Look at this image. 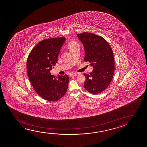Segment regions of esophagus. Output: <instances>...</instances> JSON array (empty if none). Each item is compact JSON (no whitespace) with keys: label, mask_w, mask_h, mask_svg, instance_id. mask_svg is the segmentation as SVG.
Masks as SVG:
<instances>
[{"label":"esophagus","mask_w":147,"mask_h":147,"mask_svg":"<svg viewBox=\"0 0 147 147\" xmlns=\"http://www.w3.org/2000/svg\"><path fill=\"white\" fill-rule=\"evenodd\" d=\"M77 74L76 73H71L70 75V77H73L75 76H76Z\"/></svg>","instance_id":"obj_1"}]
</instances>
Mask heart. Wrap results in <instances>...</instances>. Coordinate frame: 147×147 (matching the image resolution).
<instances>
[{
    "label": "heart",
    "mask_w": 147,
    "mask_h": 147,
    "mask_svg": "<svg viewBox=\"0 0 147 147\" xmlns=\"http://www.w3.org/2000/svg\"><path fill=\"white\" fill-rule=\"evenodd\" d=\"M68 46L69 50L70 52L76 49L79 48V45L75 41H72L69 42Z\"/></svg>",
    "instance_id": "b5f03b06"
}]
</instances>
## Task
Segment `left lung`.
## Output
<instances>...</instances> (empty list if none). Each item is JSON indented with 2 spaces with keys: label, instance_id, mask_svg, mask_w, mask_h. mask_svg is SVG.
Here are the masks:
<instances>
[{
  "label": "left lung",
  "instance_id": "8db88e82",
  "mask_svg": "<svg viewBox=\"0 0 147 147\" xmlns=\"http://www.w3.org/2000/svg\"><path fill=\"white\" fill-rule=\"evenodd\" d=\"M85 50L84 61L90 63L93 70L86 78L84 87L89 92L97 94L108 87L115 71V60L112 49L102 36L89 32L77 34Z\"/></svg>",
  "mask_w": 147,
  "mask_h": 147
}]
</instances>
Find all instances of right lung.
Wrapping results in <instances>:
<instances>
[{
    "mask_svg": "<svg viewBox=\"0 0 147 147\" xmlns=\"http://www.w3.org/2000/svg\"><path fill=\"white\" fill-rule=\"evenodd\" d=\"M65 40V37L42 40L32 49L27 59L26 69L30 83L38 94L47 100H58L67 90L68 76L55 77L50 71L56 64Z\"/></svg>",
    "mask_w": 147,
    "mask_h": 147,
    "instance_id": "right-lung-1",
    "label": "right lung"
}]
</instances>
